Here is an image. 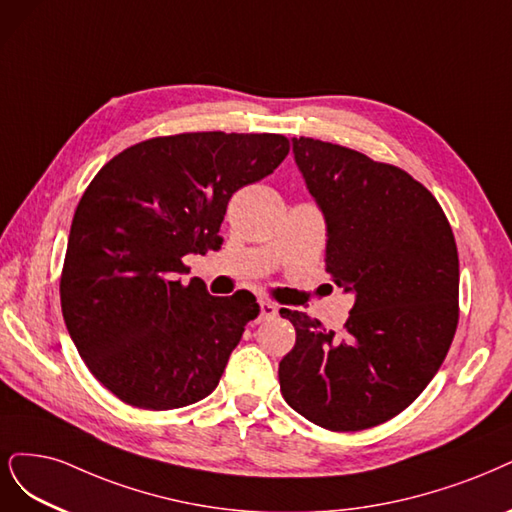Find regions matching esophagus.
I'll return each mask as SVG.
<instances>
[{
	"label": "esophagus",
	"mask_w": 512,
	"mask_h": 512,
	"mask_svg": "<svg viewBox=\"0 0 512 512\" xmlns=\"http://www.w3.org/2000/svg\"><path fill=\"white\" fill-rule=\"evenodd\" d=\"M277 315V305L271 301H260V320H271V317Z\"/></svg>",
	"instance_id": "obj_1"
}]
</instances>
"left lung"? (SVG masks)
<instances>
[{
    "mask_svg": "<svg viewBox=\"0 0 512 512\" xmlns=\"http://www.w3.org/2000/svg\"><path fill=\"white\" fill-rule=\"evenodd\" d=\"M292 142L326 218V273L356 303L339 334L279 311L296 330L281 396L315 426L358 432L402 413L443 364L460 320V258L443 207L413 175L322 139Z\"/></svg>",
    "mask_w": 512,
    "mask_h": 512,
    "instance_id": "1",
    "label": "left lung"
}]
</instances>
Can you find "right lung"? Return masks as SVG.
<instances>
[{"label":"right lung","mask_w":512,"mask_h":512,"mask_svg":"<svg viewBox=\"0 0 512 512\" xmlns=\"http://www.w3.org/2000/svg\"><path fill=\"white\" fill-rule=\"evenodd\" d=\"M290 152L277 133H180L116 154L84 190L61 271V311L93 377L137 409L188 407L216 390L256 296L182 284L186 254L220 241L228 199Z\"/></svg>","instance_id":"right-lung-1"}]
</instances>
